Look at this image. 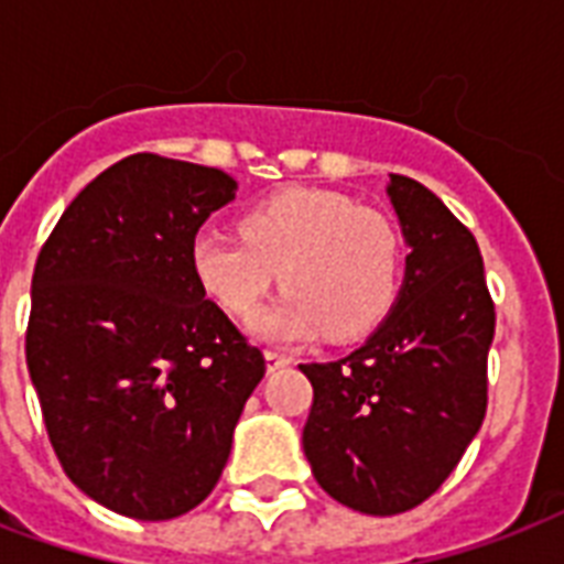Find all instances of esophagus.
I'll return each instance as SVG.
<instances>
[{"label": "esophagus", "mask_w": 564, "mask_h": 564, "mask_svg": "<svg viewBox=\"0 0 564 564\" xmlns=\"http://www.w3.org/2000/svg\"><path fill=\"white\" fill-rule=\"evenodd\" d=\"M286 366H292V357L278 351H265V369L278 371V369H286Z\"/></svg>", "instance_id": "1"}]
</instances>
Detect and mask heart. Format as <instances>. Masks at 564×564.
<instances>
[{"instance_id":"obj_1","label":"heart","mask_w":564,"mask_h":564,"mask_svg":"<svg viewBox=\"0 0 564 564\" xmlns=\"http://www.w3.org/2000/svg\"><path fill=\"white\" fill-rule=\"evenodd\" d=\"M198 290L234 318H251L281 274L286 286L257 318V336L301 343L351 339L392 310L401 237L389 216L334 189L292 187L239 216V237L198 234L189 246Z\"/></svg>"}]
</instances>
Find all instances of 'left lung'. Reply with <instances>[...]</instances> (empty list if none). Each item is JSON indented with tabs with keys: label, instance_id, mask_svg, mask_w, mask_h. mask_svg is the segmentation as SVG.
Masks as SVG:
<instances>
[{
	"label": "left lung",
	"instance_id": "obj_1",
	"mask_svg": "<svg viewBox=\"0 0 564 564\" xmlns=\"http://www.w3.org/2000/svg\"><path fill=\"white\" fill-rule=\"evenodd\" d=\"M410 246L392 313L343 360L304 362V454L318 486L366 516L419 507L451 477L489 401L491 304L477 239L438 195L386 187Z\"/></svg>",
	"mask_w": 564,
	"mask_h": 564
}]
</instances>
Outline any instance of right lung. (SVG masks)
I'll list each match as a JSON object with an SVG mask.
<instances>
[{"label":"right lung","instance_id":"add662e5","mask_svg":"<svg viewBox=\"0 0 564 564\" xmlns=\"http://www.w3.org/2000/svg\"><path fill=\"white\" fill-rule=\"evenodd\" d=\"M234 193L221 170L131 154L75 195L40 248L31 383L66 477L119 516L198 507L265 375L189 269L195 234Z\"/></svg>","mask_w":564,"mask_h":564}]
</instances>
